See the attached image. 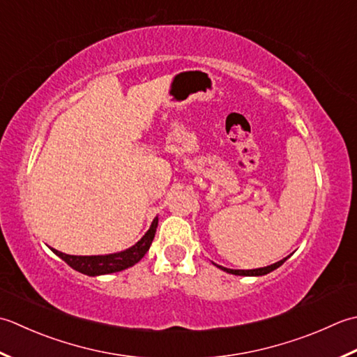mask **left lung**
Here are the masks:
<instances>
[{
	"label": "left lung",
	"instance_id": "left-lung-1",
	"mask_svg": "<svg viewBox=\"0 0 357 357\" xmlns=\"http://www.w3.org/2000/svg\"><path fill=\"white\" fill-rule=\"evenodd\" d=\"M288 257H289V256H288ZM288 257L282 259V260H279V261H275V264H273V265H270V266L256 268V270H229V268H225V266H220V265H217V264H214V265H215L217 268H220V270H223V271H227V273H229V274H236V275H265V274H268V273L278 270V268H279Z\"/></svg>",
	"mask_w": 357,
	"mask_h": 357
}]
</instances>
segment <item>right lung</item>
Listing matches in <instances>:
<instances>
[{"instance_id": "add662e5", "label": "right lung", "mask_w": 357, "mask_h": 357, "mask_svg": "<svg viewBox=\"0 0 357 357\" xmlns=\"http://www.w3.org/2000/svg\"><path fill=\"white\" fill-rule=\"evenodd\" d=\"M157 225H158V217H155V219L152 220L146 234L138 240L134 246H130V248L120 252L106 254V256H70V254H64L54 248L52 251L58 257L66 261L70 268H74L75 271L83 273L86 275H92V278L93 275L123 271L129 266H134L137 261H140L144 254L148 252L152 240H154V236H155Z\"/></svg>"}]
</instances>
